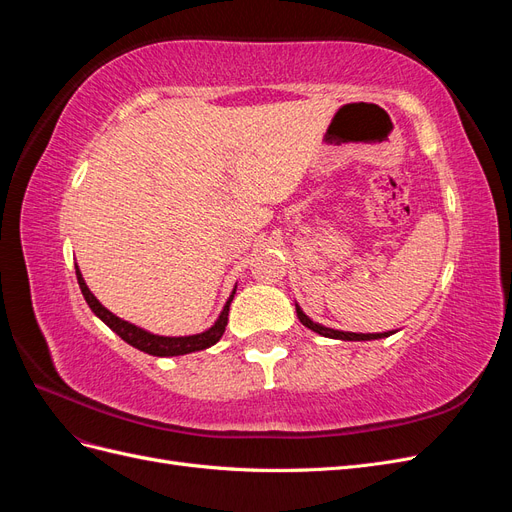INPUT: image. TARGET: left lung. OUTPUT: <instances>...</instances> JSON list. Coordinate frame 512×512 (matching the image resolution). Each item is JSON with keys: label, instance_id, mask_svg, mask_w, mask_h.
<instances>
[{"label": "left lung", "instance_id": "left-lung-1", "mask_svg": "<svg viewBox=\"0 0 512 512\" xmlns=\"http://www.w3.org/2000/svg\"><path fill=\"white\" fill-rule=\"evenodd\" d=\"M294 307H297V316L299 320L305 324L307 329H312L314 333L322 335V337H331V339H344V342H369V339H382V337H389L393 335L395 331H386V333H350V331H335V329H329V327H322V324L314 322L309 316L303 314V309L294 303Z\"/></svg>", "mask_w": 512, "mask_h": 512}]
</instances>
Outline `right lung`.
I'll list each match as a JSON object with an SVG mask.
<instances>
[{"mask_svg":"<svg viewBox=\"0 0 512 512\" xmlns=\"http://www.w3.org/2000/svg\"><path fill=\"white\" fill-rule=\"evenodd\" d=\"M76 280H79L81 292L87 301V305L91 307V312H94L108 329L115 331L123 342L138 348L141 352L153 354V356H179V354H190V352H198V350H205L211 348L213 344L220 342V337L226 331V324H228V312H230V301L235 297V290L228 297L220 318L215 320V324L211 329L203 331V333H196V335H183V337H164V335H153L141 327H136V324L128 322V320H121L119 316H115L113 312H108V309L94 297V292H91L83 280L81 269L76 265Z\"/></svg>","mask_w":512,"mask_h":512,"instance_id":"right-lung-1","label":"right lung"}]
</instances>
